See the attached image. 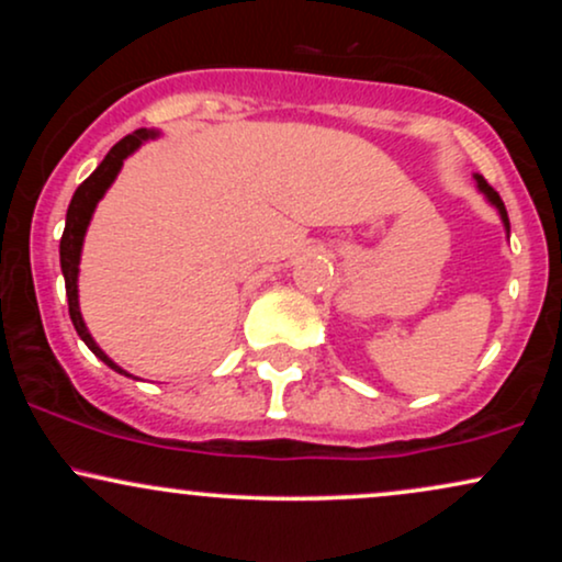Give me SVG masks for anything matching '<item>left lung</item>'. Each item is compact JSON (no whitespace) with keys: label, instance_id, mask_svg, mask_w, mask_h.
I'll return each mask as SVG.
<instances>
[{"label":"left lung","instance_id":"obj_1","mask_svg":"<svg viewBox=\"0 0 562 562\" xmlns=\"http://www.w3.org/2000/svg\"><path fill=\"white\" fill-rule=\"evenodd\" d=\"M475 184H479V190L483 192V195H486V200L488 203L494 205L496 211H499V216H502V224H505V229L509 232V218H507V209H505V203H502V198H499V192L494 190L492 184L486 182V179L481 177V173H475Z\"/></svg>","mask_w":562,"mask_h":562}]
</instances>
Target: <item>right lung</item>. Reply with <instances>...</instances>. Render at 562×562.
<instances>
[{
  "label": "right lung",
  "instance_id": "right-lung-1",
  "mask_svg": "<svg viewBox=\"0 0 562 562\" xmlns=\"http://www.w3.org/2000/svg\"><path fill=\"white\" fill-rule=\"evenodd\" d=\"M156 137H158V132H147V128H137V132L126 134L124 139L115 142V145L111 147V153H108V156L102 158V164L97 166V169L89 173L87 179H83V182L79 184V190H76L74 198H70L68 214H66V229H63V237H60V267H63V277H66V295H68L70 322H74V327H76V333H79V338L89 346V351H92L97 359H102V362L111 367V370L121 372V375H128V372L121 370V367L115 364L113 359L108 357V353L94 344V338H92V335H89L87 325H83V319H81V308H79L81 245H83V235H87L89 222H92V214H94L97 203H100V198L105 195L108 187L113 184V179L119 177V171H121V166H124V160L132 156L134 150H137L142 142L156 139Z\"/></svg>",
  "mask_w": 562,
  "mask_h": 562
}]
</instances>
